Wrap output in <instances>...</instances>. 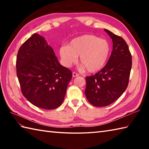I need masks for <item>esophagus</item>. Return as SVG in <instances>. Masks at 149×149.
<instances>
[{
  "mask_svg": "<svg viewBox=\"0 0 149 149\" xmlns=\"http://www.w3.org/2000/svg\"><path fill=\"white\" fill-rule=\"evenodd\" d=\"M79 74H77V72H74L72 73V76L74 77H77V76H79Z\"/></svg>",
  "mask_w": 149,
  "mask_h": 149,
  "instance_id": "esophagus-1",
  "label": "esophagus"
}]
</instances>
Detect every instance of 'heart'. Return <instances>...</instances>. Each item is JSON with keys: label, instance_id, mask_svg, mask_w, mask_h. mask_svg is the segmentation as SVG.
<instances>
[{"label": "heart", "instance_id": "obj_1", "mask_svg": "<svg viewBox=\"0 0 149 149\" xmlns=\"http://www.w3.org/2000/svg\"><path fill=\"white\" fill-rule=\"evenodd\" d=\"M110 45L107 41L92 34H85L73 39L69 45L59 49L63 64L70 67L79 56L80 62L87 70L94 73L100 70L108 59Z\"/></svg>", "mask_w": 149, "mask_h": 149}]
</instances>
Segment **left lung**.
Listing matches in <instances>:
<instances>
[{
  "label": "left lung",
  "instance_id": "obj_1",
  "mask_svg": "<svg viewBox=\"0 0 149 149\" xmlns=\"http://www.w3.org/2000/svg\"><path fill=\"white\" fill-rule=\"evenodd\" d=\"M104 31L113 40L111 54L99 72L86 77L85 95L96 107L109 106L122 95L127 88L132 68V56L125 41L108 30Z\"/></svg>",
  "mask_w": 149,
  "mask_h": 149
}]
</instances>
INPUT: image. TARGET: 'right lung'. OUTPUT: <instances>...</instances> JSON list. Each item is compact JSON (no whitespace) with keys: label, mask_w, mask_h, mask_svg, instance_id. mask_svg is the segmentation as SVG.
Wrapping results in <instances>:
<instances>
[{"label":"right lung","mask_w":149,"mask_h":149,"mask_svg":"<svg viewBox=\"0 0 149 149\" xmlns=\"http://www.w3.org/2000/svg\"><path fill=\"white\" fill-rule=\"evenodd\" d=\"M16 67L22 93L31 104L48 110L61 105L72 73L43 37L35 33L22 44Z\"/></svg>","instance_id":"obj_1"}]
</instances>
